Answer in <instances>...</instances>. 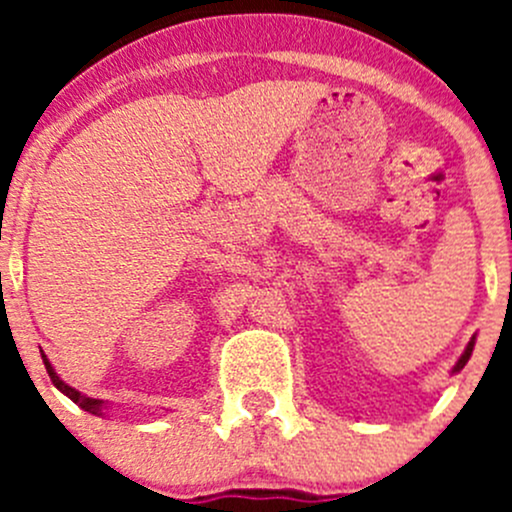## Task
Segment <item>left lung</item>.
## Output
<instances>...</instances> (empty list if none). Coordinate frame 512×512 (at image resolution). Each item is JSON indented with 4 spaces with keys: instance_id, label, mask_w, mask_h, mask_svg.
Here are the masks:
<instances>
[{
    "instance_id": "left-lung-1",
    "label": "left lung",
    "mask_w": 512,
    "mask_h": 512,
    "mask_svg": "<svg viewBox=\"0 0 512 512\" xmlns=\"http://www.w3.org/2000/svg\"><path fill=\"white\" fill-rule=\"evenodd\" d=\"M473 347H476V337H471V342H468V347L463 349L461 356H458V361H456V364H453V369H451V376L458 374V371H461L463 366L468 364V359H471V354H473Z\"/></svg>"
}]
</instances>
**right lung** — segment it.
Returning <instances> with one entry per match:
<instances>
[{
    "label": "right lung",
    "instance_id": "1",
    "mask_svg": "<svg viewBox=\"0 0 512 512\" xmlns=\"http://www.w3.org/2000/svg\"><path fill=\"white\" fill-rule=\"evenodd\" d=\"M41 359H44L46 371H49L51 381H54V386H56V389L61 391V394L69 396V399L74 401V404H79L81 409L89 411V414H94V416H106L108 401H103V399H91V396H86V394H81V391H76L74 386H69V384H66L64 379H61L59 374H56V369H54V366H51V361L46 359V354H44V352H41Z\"/></svg>",
    "mask_w": 512,
    "mask_h": 512
}]
</instances>
